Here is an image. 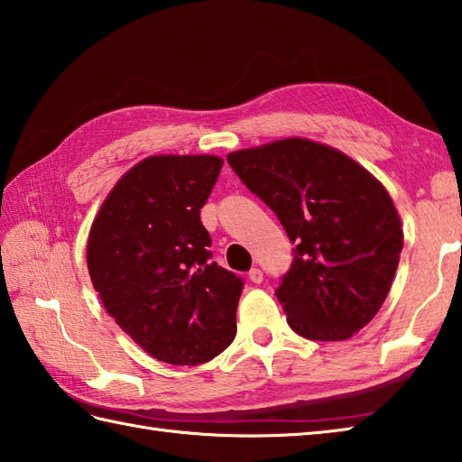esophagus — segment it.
<instances>
[{
	"label": "esophagus",
	"instance_id": "esophagus-1",
	"mask_svg": "<svg viewBox=\"0 0 462 462\" xmlns=\"http://www.w3.org/2000/svg\"><path fill=\"white\" fill-rule=\"evenodd\" d=\"M248 278H250V282H254V283H262V282H263V272H262L260 268H252L250 273H248Z\"/></svg>",
	"mask_w": 462,
	"mask_h": 462
}]
</instances>
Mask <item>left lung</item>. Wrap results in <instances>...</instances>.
Segmentation results:
<instances>
[{
  "instance_id": "left-lung-1",
  "label": "left lung",
  "mask_w": 462,
  "mask_h": 462,
  "mask_svg": "<svg viewBox=\"0 0 462 462\" xmlns=\"http://www.w3.org/2000/svg\"><path fill=\"white\" fill-rule=\"evenodd\" d=\"M226 161L296 244L276 290L290 328L313 341H341L367 326L403 248L399 214L381 182L349 156L306 139L230 152Z\"/></svg>"
}]
</instances>
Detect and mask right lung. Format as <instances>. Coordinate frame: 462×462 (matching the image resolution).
<instances>
[{
    "mask_svg": "<svg viewBox=\"0 0 462 462\" xmlns=\"http://www.w3.org/2000/svg\"><path fill=\"white\" fill-rule=\"evenodd\" d=\"M222 164L208 154L149 156L106 196L87 244L105 310L171 365H200L236 336L244 280L212 262L200 222Z\"/></svg>",
    "mask_w": 462,
    "mask_h": 462,
    "instance_id": "1",
    "label": "right lung"
}]
</instances>
